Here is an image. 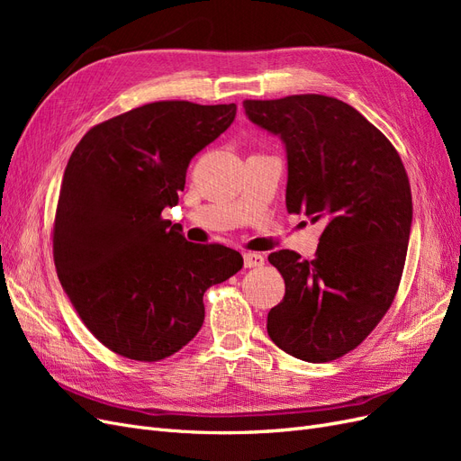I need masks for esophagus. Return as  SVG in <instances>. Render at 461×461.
I'll return each instance as SVG.
<instances>
[{
    "instance_id": "34e87169",
    "label": "esophagus",
    "mask_w": 461,
    "mask_h": 461,
    "mask_svg": "<svg viewBox=\"0 0 461 461\" xmlns=\"http://www.w3.org/2000/svg\"><path fill=\"white\" fill-rule=\"evenodd\" d=\"M265 263L261 254H254V252H246L244 254V267H261Z\"/></svg>"
}]
</instances>
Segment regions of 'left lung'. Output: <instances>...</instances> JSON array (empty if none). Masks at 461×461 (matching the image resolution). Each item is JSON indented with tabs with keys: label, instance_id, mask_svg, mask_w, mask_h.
Instances as JSON below:
<instances>
[{
	"label": "left lung",
	"instance_id": "obj_1",
	"mask_svg": "<svg viewBox=\"0 0 461 461\" xmlns=\"http://www.w3.org/2000/svg\"><path fill=\"white\" fill-rule=\"evenodd\" d=\"M244 111L285 146L288 212L325 225L313 261L290 249L269 256L286 288L267 332L298 359H337L394 300L413 217L406 169L384 134L337 97L246 100Z\"/></svg>",
	"mask_w": 461,
	"mask_h": 461
}]
</instances>
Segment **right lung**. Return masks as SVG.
<instances>
[{
    "instance_id": "right-lung-1",
    "label": "right lung",
    "mask_w": 461,
    "mask_h": 461,
    "mask_svg": "<svg viewBox=\"0 0 461 461\" xmlns=\"http://www.w3.org/2000/svg\"><path fill=\"white\" fill-rule=\"evenodd\" d=\"M234 117V104H148L95 124L65 167L55 269L85 325L119 356L178 352L203 325L205 290L242 269L236 249L188 242L161 219L192 158Z\"/></svg>"
}]
</instances>
